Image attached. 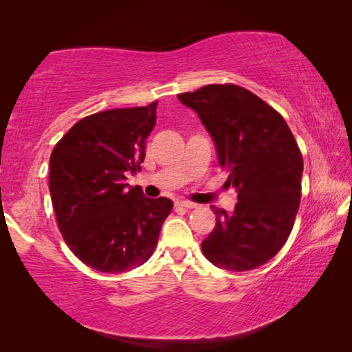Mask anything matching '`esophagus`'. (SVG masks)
Wrapping results in <instances>:
<instances>
[{
	"instance_id": "esophagus-1",
	"label": "esophagus",
	"mask_w": 352,
	"mask_h": 352,
	"mask_svg": "<svg viewBox=\"0 0 352 352\" xmlns=\"http://www.w3.org/2000/svg\"><path fill=\"white\" fill-rule=\"evenodd\" d=\"M176 205L182 206V208H187V210L195 208L197 206V204H194V201H189V200H179V201H176Z\"/></svg>"
}]
</instances>
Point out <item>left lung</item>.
Listing matches in <instances>:
<instances>
[{"label":"left lung","instance_id":"8db88e82","mask_svg":"<svg viewBox=\"0 0 352 352\" xmlns=\"http://www.w3.org/2000/svg\"><path fill=\"white\" fill-rule=\"evenodd\" d=\"M177 99L199 115L219 165L235 187L234 211L211 206L216 226L201 242L214 266L242 272L263 266L290 235L301 200L302 157L288 124L252 91L208 85Z\"/></svg>","mask_w":352,"mask_h":352}]
</instances>
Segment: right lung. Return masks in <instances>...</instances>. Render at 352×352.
I'll return each mask as SVG.
<instances>
[{
	"label": "right lung",
	"mask_w": 352,
	"mask_h": 352,
	"mask_svg": "<svg viewBox=\"0 0 352 352\" xmlns=\"http://www.w3.org/2000/svg\"><path fill=\"white\" fill-rule=\"evenodd\" d=\"M155 120L157 102L89 115L51 153L57 224L75 256L99 272L142 266L173 210L166 197L147 199L141 187L126 184V173H136L144 162Z\"/></svg>",
	"instance_id": "1"
}]
</instances>
